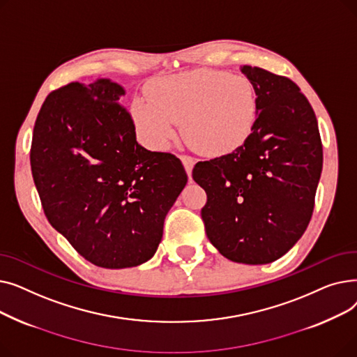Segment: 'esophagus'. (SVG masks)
<instances>
[{"instance_id":"1","label":"esophagus","mask_w":357,"mask_h":357,"mask_svg":"<svg viewBox=\"0 0 357 357\" xmlns=\"http://www.w3.org/2000/svg\"><path fill=\"white\" fill-rule=\"evenodd\" d=\"M179 158H181V160H182V163H183V167H185L186 174H188V176H190V179H191L192 167H194V165H195L194 158H191V156H188V155H181Z\"/></svg>"}]
</instances>
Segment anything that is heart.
Wrapping results in <instances>:
<instances>
[{"instance_id":"b5f03b06","label":"heart","mask_w":357,"mask_h":357,"mask_svg":"<svg viewBox=\"0 0 357 357\" xmlns=\"http://www.w3.org/2000/svg\"><path fill=\"white\" fill-rule=\"evenodd\" d=\"M139 133L155 149H165L183 123V133L207 156L234 152L252 135L257 119L253 85L238 75L201 69L159 84L152 98L133 105Z\"/></svg>"}]
</instances>
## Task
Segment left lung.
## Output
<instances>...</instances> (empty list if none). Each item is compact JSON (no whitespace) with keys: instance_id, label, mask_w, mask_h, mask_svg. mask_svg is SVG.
<instances>
[{"instance_id":"1","label":"left lung","mask_w":357,"mask_h":357,"mask_svg":"<svg viewBox=\"0 0 357 357\" xmlns=\"http://www.w3.org/2000/svg\"><path fill=\"white\" fill-rule=\"evenodd\" d=\"M255 88L257 119L234 152L194 166L207 192L201 217L217 250L237 264L284 256L308 227L323 169L314 109L287 77L241 68Z\"/></svg>"}]
</instances>
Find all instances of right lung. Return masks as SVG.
<instances>
[{
  "label": "right lung",
  "instance_id": "right-lung-1",
  "mask_svg": "<svg viewBox=\"0 0 357 357\" xmlns=\"http://www.w3.org/2000/svg\"><path fill=\"white\" fill-rule=\"evenodd\" d=\"M109 79L52 91L36 119L30 165L46 218L82 257L133 268L158 250L163 221L188 181L181 160L136 142Z\"/></svg>",
  "mask_w": 357,
  "mask_h": 357
}]
</instances>
